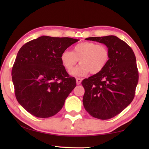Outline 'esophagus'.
I'll use <instances>...</instances> for the list:
<instances>
[{"instance_id": "obj_1", "label": "esophagus", "mask_w": 149, "mask_h": 149, "mask_svg": "<svg viewBox=\"0 0 149 149\" xmlns=\"http://www.w3.org/2000/svg\"><path fill=\"white\" fill-rule=\"evenodd\" d=\"M81 79L80 78H77L76 79V83H77V84H80L81 83Z\"/></svg>"}]
</instances>
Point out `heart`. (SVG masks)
<instances>
[{
    "label": "heart",
    "instance_id": "1",
    "mask_svg": "<svg viewBox=\"0 0 149 149\" xmlns=\"http://www.w3.org/2000/svg\"><path fill=\"white\" fill-rule=\"evenodd\" d=\"M62 65L70 71L77 64L79 59L81 63L70 72L74 77L97 74L102 71L108 64L110 52L106 45L92 42H81L73 47L70 50H64L60 56Z\"/></svg>",
    "mask_w": 149,
    "mask_h": 149
}]
</instances>
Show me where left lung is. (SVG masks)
Wrapping results in <instances>:
<instances>
[{
	"mask_svg": "<svg viewBox=\"0 0 149 149\" xmlns=\"http://www.w3.org/2000/svg\"><path fill=\"white\" fill-rule=\"evenodd\" d=\"M106 45L110 59L102 71L82 81L85 92L83 102L95 118L107 120L126 108L133 100L138 83V70L133 50L115 36L90 37Z\"/></svg>",
	"mask_w": 149,
	"mask_h": 149,
	"instance_id": "obj_1",
	"label": "left lung"
}]
</instances>
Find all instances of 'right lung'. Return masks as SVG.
I'll return each instance as SVG.
<instances>
[{
  "instance_id": "right-lung-1",
  "label": "right lung",
  "mask_w": 149,
  "mask_h": 149,
  "mask_svg": "<svg viewBox=\"0 0 149 149\" xmlns=\"http://www.w3.org/2000/svg\"><path fill=\"white\" fill-rule=\"evenodd\" d=\"M79 40L42 36L22 46L12 68L18 103L31 115L49 118L58 113L76 86L60 56Z\"/></svg>"
}]
</instances>
